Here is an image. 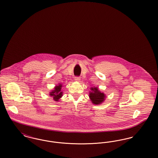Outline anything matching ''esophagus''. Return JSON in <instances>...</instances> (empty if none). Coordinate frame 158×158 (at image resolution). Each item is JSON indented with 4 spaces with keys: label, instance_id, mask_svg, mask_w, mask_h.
I'll return each instance as SVG.
<instances>
[{
    "label": "esophagus",
    "instance_id": "obj_1",
    "mask_svg": "<svg viewBox=\"0 0 158 158\" xmlns=\"http://www.w3.org/2000/svg\"><path fill=\"white\" fill-rule=\"evenodd\" d=\"M75 80L76 81H79L81 80V78H80V77H75Z\"/></svg>",
    "mask_w": 158,
    "mask_h": 158
}]
</instances>
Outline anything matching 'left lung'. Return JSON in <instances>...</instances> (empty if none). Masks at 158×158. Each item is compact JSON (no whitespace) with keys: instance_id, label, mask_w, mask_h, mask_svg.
<instances>
[{"instance_id":"left-lung-1","label":"left lung","mask_w":158,"mask_h":158,"mask_svg":"<svg viewBox=\"0 0 158 158\" xmlns=\"http://www.w3.org/2000/svg\"><path fill=\"white\" fill-rule=\"evenodd\" d=\"M91 91L89 92V97L92 102V104L95 105L101 104L105 100V94L103 92H100L98 90V88L94 87L90 88Z\"/></svg>"}]
</instances>
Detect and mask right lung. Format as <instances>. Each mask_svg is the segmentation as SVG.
Here are the masks:
<instances>
[{"instance_id":"1","label":"right lung","mask_w":158,"mask_h":158,"mask_svg":"<svg viewBox=\"0 0 158 158\" xmlns=\"http://www.w3.org/2000/svg\"><path fill=\"white\" fill-rule=\"evenodd\" d=\"M62 85L59 84L58 85H56V87L54 88V90L50 92V95L52 97L53 99L55 101H59L60 99L63 96V92L61 91Z\"/></svg>"}]
</instances>
